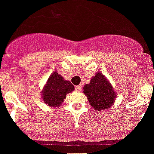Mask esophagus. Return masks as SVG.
I'll use <instances>...</instances> for the list:
<instances>
[{"label": "esophagus", "instance_id": "34e87169", "mask_svg": "<svg viewBox=\"0 0 154 154\" xmlns=\"http://www.w3.org/2000/svg\"><path fill=\"white\" fill-rule=\"evenodd\" d=\"M75 89H76V91H82V86L81 85L76 86H75Z\"/></svg>", "mask_w": 154, "mask_h": 154}]
</instances>
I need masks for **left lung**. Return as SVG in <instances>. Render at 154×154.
I'll list each match as a JSON object with an SVG mask.
<instances>
[{
	"label": "left lung",
	"instance_id": "1",
	"mask_svg": "<svg viewBox=\"0 0 154 154\" xmlns=\"http://www.w3.org/2000/svg\"><path fill=\"white\" fill-rule=\"evenodd\" d=\"M83 90L92 107L99 111L110 108L117 96L112 85L101 72L95 74Z\"/></svg>",
	"mask_w": 154,
	"mask_h": 154
}]
</instances>
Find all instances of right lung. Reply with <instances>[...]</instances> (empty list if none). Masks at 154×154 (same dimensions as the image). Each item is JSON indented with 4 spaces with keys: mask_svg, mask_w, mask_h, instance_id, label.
I'll list each match as a JSON object with an SVG mask.
<instances>
[{
    "mask_svg": "<svg viewBox=\"0 0 154 154\" xmlns=\"http://www.w3.org/2000/svg\"><path fill=\"white\" fill-rule=\"evenodd\" d=\"M73 90V85L70 82L63 80L58 72H54L48 78L42 95L47 105L57 107L62 104L67 94Z\"/></svg>",
    "mask_w": 154,
    "mask_h": 154,
    "instance_id": "right-lung-1",
    "label": "right lung"
}]
</instances>
